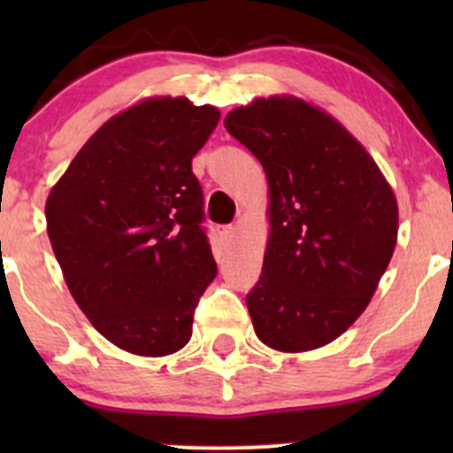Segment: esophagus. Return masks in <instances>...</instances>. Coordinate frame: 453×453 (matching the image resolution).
<instances>
[{
  "instance_id": "34e87169",
  "label": "esophagus",
  "mask_w": 453,
  "mask_h": 453,
  "mask_svg": "<svg viewBox=\"0 0 453 453\" xmlns=\"http://www.w3.org/2000/svg\"><path fill=\"white\" fill-rule=\"evenodd\" d=\"M234 234H236V227H234V226H223V227H221V236H223V239H226V241L234 239Z\"/></svg>"
}]
</instances>
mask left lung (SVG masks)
Returning a JSON list of instances; mask_svg holds the SVG:
<instances>
[{
  "mask_svg": "<svg viewBox=\"0 0 453 453\" xmlns=\"http://www.w3.org/2000/svg\"><path fill=\"white\" fill-rule=\"evenodd\" d=\"M226 129L269 181L272 232L245 296L256 335L285 353L319 349L362 315L390 263L395 193L335 118L298 98L254 100Z\"/></svg>",
  "mask_w": 453,
  "mask_h": 453,
  "instance_id": "left-lung-1",
  "label": "left lung"
}]
</instances>
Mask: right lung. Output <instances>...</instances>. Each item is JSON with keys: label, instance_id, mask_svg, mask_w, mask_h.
Segmentation results:
<instances>
[{"label": "right lung", "instance_id": "right-lung-1", "mask_svg": "<svg viewBox=\"0 0 453 453\" xmlns=\"http://www.w3.org/2000/svg\"><path fill=\"white\" fill-rule=\"evenodd\" d=\"M219 118L188 98L144 100L87 140L45 203L76 304L129 353L184 349L217 276L193 157Z\"/></svg>", "mask_w": 453, "mask_h": 453}]
</instances>
